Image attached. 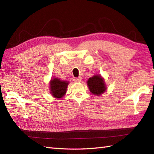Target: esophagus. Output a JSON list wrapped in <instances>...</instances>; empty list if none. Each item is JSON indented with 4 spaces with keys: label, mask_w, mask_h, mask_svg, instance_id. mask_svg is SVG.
Masks as SVG:
<instances>
[{
    "label": "esophagus",
    "mask_w": 154,
    "mask_h": 154,
    "mask_svg": "<svg viewBox=\"0 0 154 154\" xmlns=\"http://www.w3.org/2000/svg\"><path fill=\"white\" fill-rule=\"evenodd\" d=\"M73 81H75V83H79V82H81V81H82V79H81V77H77V78H75Z\"/></svg>",
    "instance_id": "34e87169"
}]
</instances>
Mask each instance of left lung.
Listing matches in <instances>:
<instances>
[{
  "label": "left lung",
  "mask_w": 154,
  "mask_h": 154,
  "mask_svg": "<svg viewBox=\"0 0 154 154\" xmlns=\"http://www.w3.org/2000/svg\"><path fill=\"white\" fill-rule=\"evenodd\" d=\"M87 86L94 95L100 96L107 89L104 78L100 75H94L87 80Z\"/></svg>",
  "instance_id": "8db88e82"
}]
</instances>
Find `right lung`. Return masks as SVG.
<instances>
[{
	"instance_id": "right-lung-1",
	"label": "right lung",
	"mask_w": 154,
	"mask_h": 154,
	"mask_svg": "<svg viewBox=\"0 0 154 154\" xmlns=\"http://www.w3.org/2000/svg\"><path fill=\"white\" fill-rule=\"evenodd\" d=\"M69 82L62 81L57 77H54L50 81V92L55 99H61L67 92V86Z\"/></svg>"
}]
</instances>
